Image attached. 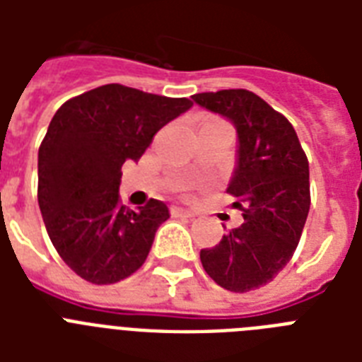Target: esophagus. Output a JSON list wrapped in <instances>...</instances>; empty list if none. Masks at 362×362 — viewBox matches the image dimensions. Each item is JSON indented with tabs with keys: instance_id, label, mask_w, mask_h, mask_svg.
I'll return each mask as SVG.
<instances>
[{
	"instance_id": "34e87169",
	"label": "esophagus",
	"mask_w": 362,
	"mask_h": 362,
	"mask_svg": "<svg viewBox=\"0 0 362 362\" xmlns=\"http://www.w3.org/2000/svg\"><path fill=\"white\" fill-rule=\"evenodd\" d=\"M170 214L176 216V218H195V212H193V210L182 209V206H173V209H170Z\"/></svg>"
}]
</instances>
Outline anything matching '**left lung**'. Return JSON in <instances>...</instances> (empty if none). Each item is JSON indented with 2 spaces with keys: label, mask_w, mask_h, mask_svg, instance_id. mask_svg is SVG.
<instances>
[{
  "label": "left lung",
  "mask_w": 362,
  "mask_h": 362,
  "mask_svg": "<svg viewBox=\"0 0 362 362\" xmlns=\"http://www.w3.org/2000/svg\"><path fill=\"white\" fill-rule=\"evenodd\" d=\"M193 101L237 129V165L227 192L244 223L201 250L206 274L227 291L269 284L297 247L310 210V169L286 116L247 90L195 93Z\"/></svg>",
  "instance_id": "8db88e82"
}]
</instances>
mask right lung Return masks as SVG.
<instances>
[{
	"mask_svg": "<svg viewBox=\"0 0 362 362\" xmlns=\"http://www.w3.org/2000/svg\"><path fill=\"white\" fill-rule=\"evenodd\" d=\"M192 107L186 98L105 84L56 110L39 148L37 199L54 247L81 278L116 284L146 261L169 209L156 199L124 206L122 165L139 161L153 135Z\"/></svg>",
	"mask_w": 362,
	"mask_h": 362,
	"instance_id": "add662e5",
	"label": "right lung"
}]
</instances>
